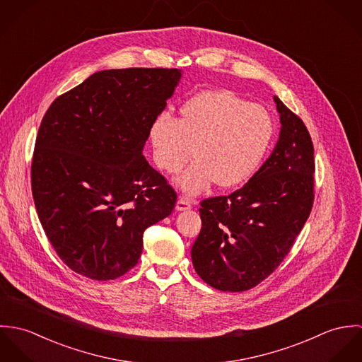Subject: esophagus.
<instances>
[{"instance_id": "1", "label": "esophagus", "mask_w": 362, "mask_h": 362, "mask_svg": "<svg viewBox=\"0 0 362 362\" xmlns=\"http://www.w3.org/2000/svg\"><path fill=\"white\" fill-rule=\"evenodd\" d=\"M192 207V204H191V201L188 199V198H180L178 201H177V205H175V209L178 210V211H182V210H188V209H191Z\"/></svg>"}]
</instances>
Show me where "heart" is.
I'll use <instances>...</instances> for the list:
<instances>
[{
    "mask_svg": "<svg viewBox=\"0 0 362 362\" xmlns=\"http://www.w3.org/2000/svg\"><path fill=\"white\" fill-rule=\"evenodd\" d=\"M274 136V119L260 104L248 103L228 89L202 90L180 107V118L161 112L149 127L156 165L178 173L192 155L197 160L174 178L187 195L216 182L234 188L251 180Z\"/></svg>",
    "mask_w": 362,
    "mask_h": 362,
    "instance_id": "b5f03b06",
    "label": "heart"
}]
</instances>
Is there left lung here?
<instances>
[{
	"mask_svg": "<svg viewBox=\"0 0 362 362\" xmlns=\"http://www.w3.org/2000/svg\"><path fill=\"white\" fill-rule=\"evenodd\" d=\"M280 134L257 174L228 197L201 204L194 267L220 291H245L290 252L313 204V145L300 117L274 96Z\"/></svg>",
	"mask_w": 362,
	"mask_h": 362,
	"instance_id": "8db88e82",
	"label": "left lung"
}]
</instances>
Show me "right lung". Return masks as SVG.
I'll list each match as a JSON object with an SVG mask.
<instances>
[{
  "instance_id": "obj_1",
  "label": "right lung",
  "mask_w": 362,
  "mask_h": 362,
  "mask_svg": "<svg viewBox=\"0 0 362 362\" xmlns=\"http://www.w3.org/2000/svg\"><path fill=\"white\" fill-rule=\"evenodd\" d=\"M181 76L175 68L104 69L45 114L32 161L35 206L55 252L78 274H125L141 258L144 231L175 206L144 148Z\"/></svg>"
}]
</instances>
